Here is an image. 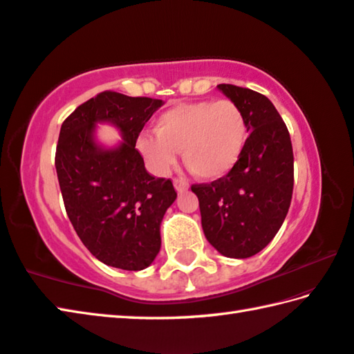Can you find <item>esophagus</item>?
I'll list each match as a JSON object with an SVG mask.
<instances>
[{"label":"esophagus","instance_id":"1","mask_svg":"<svg viewBox=\"0 0 354 354\" xmlns=\"http://www.w3.org/2000/svg\"><path fill=\"white\" fill-rule=\"evenodd\" d=\"M173 185H175L178 194H184V192L189 190V183L185 181V179H181V178L173 179Z\"/></svg>","mask_w":354,"mask_h":354}]
</instances>
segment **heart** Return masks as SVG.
<instances>
[{
	"label": "heart",
	"instance_id": "obj_1",
	"mask_svg": "<svg viewBox=\"0 0 354 354\" xmlns=\"http://www.w3.org/2000/svg\"><path fill=\"white\" fill-rule=\"evenodd\" d=\"M248 144V122L232 100L178 104L156 120V131H142L136 147L159 175L169 173L183 150L184 164L203 179H218L235 169Z\"/></svg>",
	"mask_w": 354,
	"mask_h": 354
}]
</instances>
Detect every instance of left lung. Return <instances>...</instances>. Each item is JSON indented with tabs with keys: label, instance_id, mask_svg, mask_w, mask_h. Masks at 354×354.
Returning <instances> with one entry per match:
<instances>
[{
	"label": "left lung",
	"instance_id": "1",
	"mask_svg": "<svg viewBox=\"0 0 354 354\" xmlns=\"http://www.w3.org/2000/svg\"><path fill=\"white\" fill-rule=\"evenodd\" d=\"M216 88L241 108L250 134L232 171L192 192L207 241L224 257L248 259L271 243L286 218L294 187L291 138L266 95L226 83Z\"/></svg>",
	"mask_w": 354,
	"mask_h": 354
}]
</instances>
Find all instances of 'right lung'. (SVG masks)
<instances>
[{
    "label": "right lung",
    "instance_id": "obj_1",
    "mask_svg": "<svg viewBox=\"0 0 354 354\" xmlns=\"http://www.w3.org/2000/svg\"><path fill=\"white\" fill-rule=\"evenodd\" d=\"M162 100L105 91L77 106L63 122L55 169L66 214L95 259L125 271H142L160 249V223L175 203L170 179L145 170L136 140ZM118 127L122 139L100 145L97 125Z\"/></svg>",
    "mask_w": 354,
    "mask_h": 354
}]
</instances>
